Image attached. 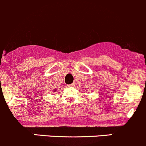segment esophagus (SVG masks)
I'll use <instances>...</instances> for the list:
<instances>
[{
	"label": "esophagus",
	"instance_id": "esophagus-1",
	"mask_svg": "<svg viewBox=\"0 0 146 146\" xmlns=\"http://www.w3.org/2000/svg\"><path fill=\"white\" fill-rule=\"evenodd\" d=\"M68 86H70V87H74V86H75V84L74 83H72V84H69Z\"/></svg>",
	"mask_w": 146,
	"mask_h": 146
}]
</instances>
